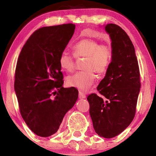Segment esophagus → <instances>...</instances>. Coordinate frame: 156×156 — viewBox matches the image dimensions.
Returning <instances> with one entry per match:
<instances>
[{
  "label": "esophagus",
  "instance_id": "34e87169",
  "mask_svg": "<svg viewBox=\"0 0 156 156\" xmlns=\"http://www.w3.org/2000/svg\"><path fill=\"white\" fill-rule=\"evenodd\" d=\"M79 98H80V99H84V98H86V95L84 94L83 92H82V91H79Z\"/></svg>",
  "mask_w": 156,
  "mask_h": 156
}]
</instances>
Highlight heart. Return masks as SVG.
Wrapping results in <instances>:
<instances>
[{"label": "heart", "instance_id": "heart-1", "mask_svg": "<svg viewBox=\"0 0 156 156\" xmlns=\"http://www.w3.org/2000/svg\"><path fill=\"white\" fill-rule=\"evenodd\" d=\"M76 58H86L83 64L84 71L74 73L66 78V84L82 91H87L96 80L94 72L97 73L105 72L112 58V49L107 44H100L91 38L83 39L73 47ZM59 65L63 70L72 72L74 69V57L67 51H62L59 57Z\"/></svg>", "mask_w": 156, "mask_h": 156}]
</instances>
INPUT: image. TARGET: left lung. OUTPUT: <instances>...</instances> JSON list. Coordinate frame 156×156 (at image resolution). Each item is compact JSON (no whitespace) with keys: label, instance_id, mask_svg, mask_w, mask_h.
I'll use <instances>...</instances> for the list:
<instances>
[{"label":"left lung","instance_id":"obj_1","mask_svg":"<svg viewBox=\"0 0 156 156\" xmlns=\"http://www.w3.org/2000/svg\"><path fill=\"white\" fill-rule=\"evenodd\" d=\"M103 26L112 41V61L97 87L101 96L91 94L87 100L96 133L112 138L133 120L141 84L138 60L129 37L117 25Z\"/></svg>","mask_w":156,"mask_h":156}]
</instances>
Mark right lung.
Masks as SVG:
<instances>
[{
    "label": "right lung",
    "mask_w": 156,
    "mask_h": 156,
    "mask_svg": "<svg viewBox=\"0 0 156 156\" xmlns=\"http://www.w3.org/2000/svg\"><path fill=\"white\" fill-rule=\"evenodd\" d=\"M75 25L44 27L23 46L15 73L14 90L22 118L37 136L56 133L65 115L77 101L74 87H62L59 57L74 33Z\"/></svg>",
    "instance_id": "right-lung-1"
}]
</instances>
